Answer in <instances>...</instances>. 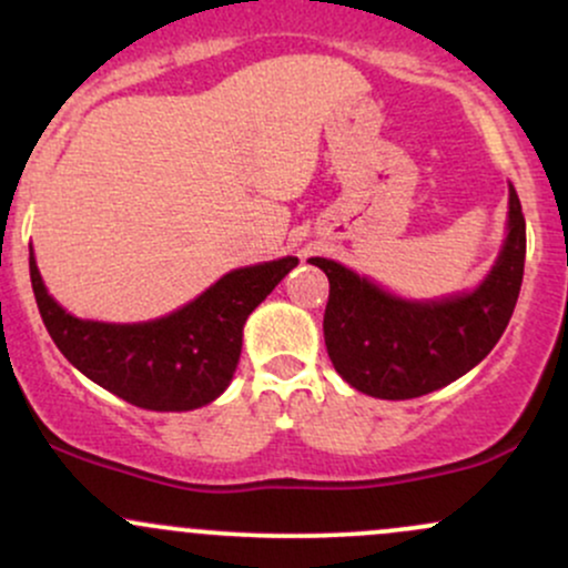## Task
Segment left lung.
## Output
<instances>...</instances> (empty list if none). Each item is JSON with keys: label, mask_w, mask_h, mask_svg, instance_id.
I'll list each match as a JSON object with an SVG mask.
<instances>
[{"label": "left lung", "mask_w": 568, "mask_h": 568, "mask_svg": "<svg viewBox=\"0 0 568 568\" xmlns=\"http://www.w3.org/2000/svg\"><path fill=\"white\" fill-rule=\"evenodd\" d=\"M507 226L505 247L484 285L433 304L403 302L342 264L310 258L331 283L323 334L342 379L366 395L408 400L478 366L505 334L524 283L526 219L513 186Z\"/></svg>", "instance_id": "obj_1"}]
</instances>
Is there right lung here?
Instances as JSON below:
<instances>
[{
    "mask_svg": "<svg viewBox=\"0 0 568 568\" xmlns=\"http://www.w3.org/2000/svg\"><path fill=\"white\" fill-rule=\"evenodd\" d=\"M298 258L234 270L200 298L152 323L77 321L44 291L34 256L31 288L55 347L88 379L149 410H192L216 400L243 347V325Z\"/></svg>",
    "mask_w": 568,
    "mask_h": 568,
    "instance_id": "right-lung-1",
    "label": "right lung"
}]
</instances>
